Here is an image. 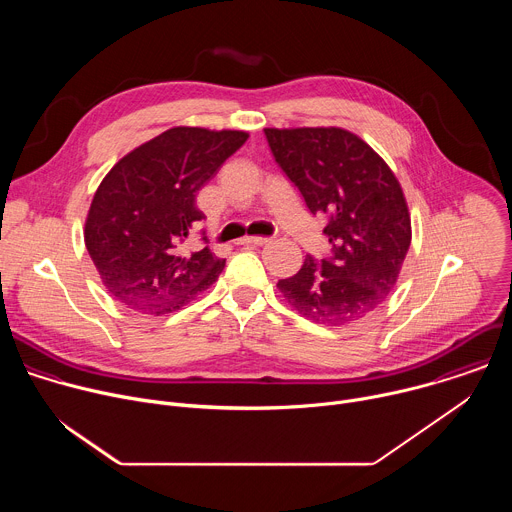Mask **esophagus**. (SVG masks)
Segmentation results:
<instances>
[{
  "label": "esophagus",
  "mask_w": 512,
  "mask_h": 512,
  "mask_svg": "<svg viewBox=\"0 0 512 512\" xmlns=\"http://www.w3.org/2000/svg\"><path fill=\"white\" fill-rule=\"evenodd\" d=\"M271 239H267V237H245V239H241V245H247V247H263V245H267Z\"/></svg>",
  "instance_id": "obj_1"
}]
</instances>
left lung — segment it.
<instances>
[{
    "label": "left lung",
    "instance_id": "obj_1",
    "mask_svg": "<svg viewBox=\"0 0 512 512\" xmlns=\"http://www.w3.org/2000/svg\"><path fill=\"white\" fill-rule=\"evenodd\" d=\"M269 150L312 214L324 212L330 253L306 257L277 287L316 324L369 316L395 287L411 245L403 190L383 158L340 127L265 129Z\"/></svg>",
    "mask_w": 512,
    "mask_h": 512
}]
</instances>
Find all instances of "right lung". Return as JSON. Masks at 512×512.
Wrapping results in <instances>:
<instances>
[{
  "instance_id": "right-lung-1",
  "label": "right lung",
  "mask_w": 512,
  "mask_h": 512,
  "mask_svg": "<svg viewBox=\"0 0 512 512\" xmlns=\"http://www.w3.org/2000/svg\"><path fill=\"white\" fill-rule=\"evenodd\" d=\"M245 131L172 127L121 158L95 192L87 251L109 294L152 316L180 310L225 269L188 237L204 214L196 192L247 141ZM206 243V239L202 237Z\"/></svg>"
}]
</instances>
